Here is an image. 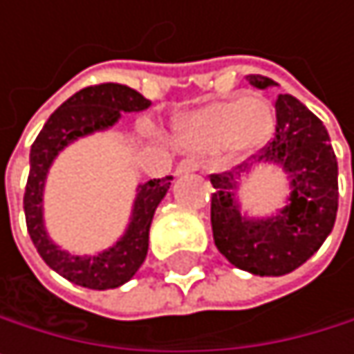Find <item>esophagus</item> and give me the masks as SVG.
<instances>
[{"mask_svg": "<svg viewBox=\"0 0 354 354\" xmlns=\"http://www.w3.org/2000/svg\"><path fill=\"white\" fill-rule=\"evenodd\" d=\"M194 171H198V162L196 160H181L175 169V175H187V173H194Z\"/></svg>", "mask_w": 354, "mask_h": 354, "instance_id": "esophagus-1", "label": "esophagus"}]
</instances>
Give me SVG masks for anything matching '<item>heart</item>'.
I'll list each match as a JSON object with an SVG mask.
<instances>
[{"instance_id": "obj_1", "label": "heart", "mask_w": 354, "mask_h": 354, "mask_svg": "<svg viewBox=\"0 0 354 354\" xmlns=\"http://www.w3.org/2000/svg\"><path fill=\"white\" fill-rule=\"evenodd\" d=\"M274 131V115L261 99H219L205 103L173 120L179 147L187 151H221L227 158H243L266 145Z\"/></svg>"}]
</instances>
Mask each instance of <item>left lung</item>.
Returning a JSON list of instances; mask_svg holds the SVG:
<instances>
[{"mask_svg": "<svg viewBox=\"0 0 354 354\" xmlns=\"http://www.w3.org/2000/svg\"><path fill=\"white\" fill-rule=\"evenodd\" d=\"M266 91L270 77L247 75ZM274 139L234 171L211 175L213 241L232 266L257 277H283L313 257L329 236L338 213V160L323 122L291 95H279ZM255 164H277L290 179L288 205L268 218L240 211L236 192Z\"/></svg>", "mask_w": 354, "mask_h": 354, "instance_id": "8db88e82", "label": "left lung"}]
</instances>
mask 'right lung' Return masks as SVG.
I'll return each instance as SVG.
<instances>
[{
	"label": "right lung",
	"mask_w": 354,
	"mask_h": 354,
	"mask_svg": "<svg viewBox=\"0 0 354 354\" xmlns=\"http://www.w3.org/2000/svg\"><path fill=\"white\" fill-rule=\"evenodd\" d=\"M151 105L143 95L122 84H99L82 88L48 118L29 153V179L25 189V217L29 236L48 266L63 279L88 289H113L135 277L147 255L149 225L153 213L167 196L173 177L149 179L137 185L131 221L109 249L97 255H73L48 236L44 223V187L55 158L73 141L111 129L122 113L143 111Z\"/></svg>",
	"instance_id": "add662e5"
}]
</instances>
